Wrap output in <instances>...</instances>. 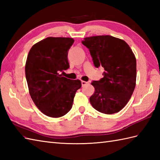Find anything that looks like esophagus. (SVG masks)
<instances>
[{
  "mask_svg": "<svg viewBox=\"0 0 160 160\" xmlns=\"http://www.w3.org/2000/svg\"><path fill=\"white\" fill-rule=\"evenodd\" d=\"M81 83H82V87H84V86H85L86 84H87L89 83V82H86V81H82V82H81Z\"/></svg>",
  "mask_w": 160,
  "mask_h": 160,
  "instance_id": "34e87169",
  "label": "esophagus"
}]
</instances>
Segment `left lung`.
I'll return each mask as SVG.
<instances>
[{
    "label": "left lung",
    "mask_w": 160,
    "mask_h": 160,
    "mask_svg": "<svg viewBox=\"0 0 160 160\" xmlns=\"http://www.w3.org/2000/svg\"><path fill=\"white\" fill-rule=\"evenodd\" d=\"M82 43L89 49L96 67H102L103 78L93 81L92 107L105 114L118 113L132 96L136 83V59L124 40L111 36L87 37Z\"/></svg>",
    "instance_id": "left-lung-1"
}]
</instances>
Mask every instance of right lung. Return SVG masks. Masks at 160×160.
<instances>
[{
	"label": "right lung",
	"mask_w": 160,
	"mask_h": 160,
	"mask_svg": "<svg viewBox=\"0 0 160 160\" xmlns=\"http://www.w3.org/2000/svg\"><path fill=\"white\" fill-rule=\"evenodd\" d=\"M73 42L71 38L48 37L33 45L28 53L25 76L29 92L36 106L49 117L67 114L82 86L80 80L60 73L69 68L68 52Z\"/></svg>",
	"instance_id": "add662e5"
}]
</instances>
